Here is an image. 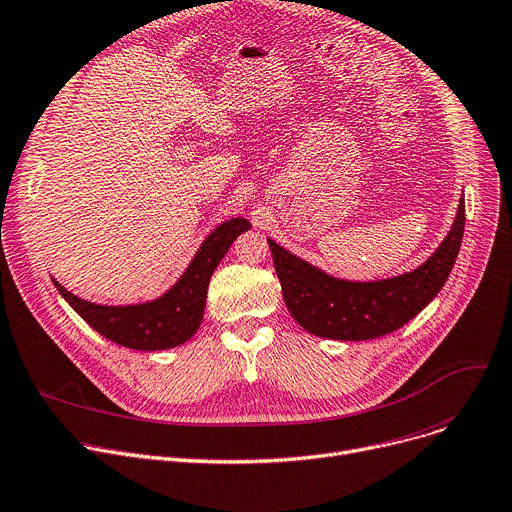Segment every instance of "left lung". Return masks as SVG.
I'll return each instance as SVG.
<instances>
[{"label": "left lung", "instance_id": "obj_1", "mask_svg": "<svg viewBox=\"0 0 512 512\" xmlns=\"http://www.w3.org/2000/svg\"><path fill=\"white\" fill-rule=\"evenodd\" d=\"M464 234V196L456 219L435 253L416 270L355 282L335 278L268 238L274 268L291 316L307 332L335 341H368L389 335L418 316L446 284Z\"/></svg>", "mask_w": 512, "mask_h": 512}]
</instances>
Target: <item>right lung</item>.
Masks as SVG:
<instances>
[{"mask_svg":"<svg viewBox=\"0 0 512 512\" xmlns=\"http://www.w3.org/2000/svg\"><path fill=\"white\" fill-rule=\"evenodd\" d=\"M251 230L247 219L234 217L219 224L198 247L186 272L161 297L131 303L102 305L73 295L52 278L58 293L96 332L117 345L138 351H161L186 343L203 322L209 280L232 242Z\"/></svg>","mask_w":512,"mask_h":512,"instance_id":"1","label":"right lung"}]
</instances>
